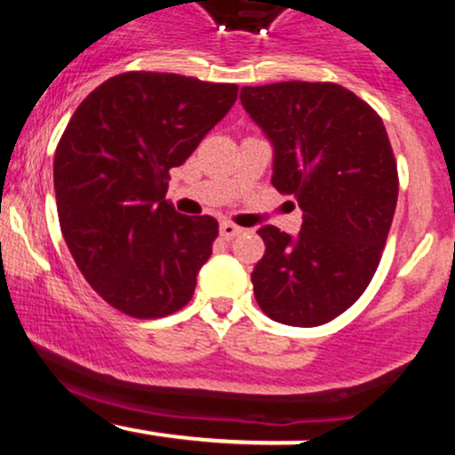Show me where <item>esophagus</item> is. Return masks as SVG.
<instances>
[{
    "instance_id": "34e87169",
    "label": "esophagus",
    "mask_w": 455,
    "mask_h": 455,
    "mask_svg": "<svg viewBox=\"0 0 455 455\" xmlns=\"http://www.w3.org/2000/svg\"><path fill=\"white\" fill-rule=\"evenodd\" d=\"M242 233V228L237 227V224H233V222H227L224 220L222 224H220V235H222V239H233V237H237V235Z\"/></svg>"
}]
</instances>
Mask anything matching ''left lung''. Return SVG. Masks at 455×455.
<instances>
[{
    "instance_id": "1",
    "label": "left lung",
    "mask_w": 455,
    "mask_h": 455,
    "mask_svg": "<svg viewBox=\"0 0 455 455\" xmlns=\"http://www.w3.org/2000/svg\"><path fill=\"white\" fill-rule=\"evenodd\" d=\"M245 113L274 145L271 184L304 212L295 237L260 227L265 254L254 297L274 321L316 327L362 297L380 263L398 166L370 104L336 83L284 81L242 87Z\"/></svg>"
}]
</instances>
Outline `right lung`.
I'll return each mask as SVG.
<instances>
[{"label":"right lung","mask_w":455,"mask_h":455,"mask_svg":"<svg viewBox=\"0 0 455 455\" xmlns=\"http://www.w3.org/2000/svg\"><path fill=\"white\" fill-rule=\"evenodd\" d=\"M237 100L233 83L124 72L85 98L61 134L57 213L76 267L115 310L160 318L195 295L218 222L181 216L169 171L184 164Z\"/></svg>","instance_id":"add662e5"}]
</instances>
